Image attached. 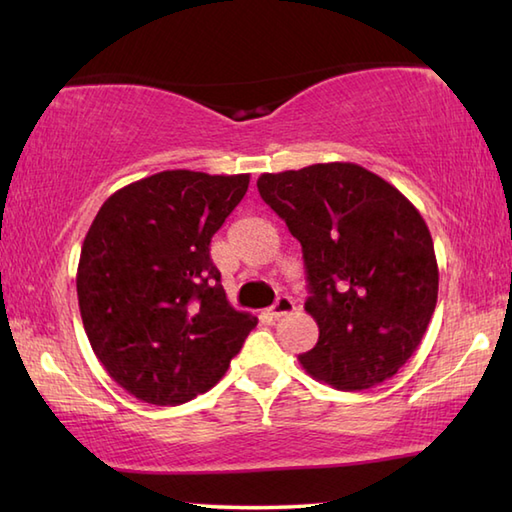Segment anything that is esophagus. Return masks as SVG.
I'll use <instances>...</instances> for the list:
<instances>
[{
  "label": "esophagus",
  "mask_w": 512,
  "mask_h": 512,
  "mask_svg": "<svg viewBox=\"0 0 512 512\" xmlns=\"http://www.w3.org/2000/svg\"><path fill=\"white\" fill-rule=\"evenodd\" d=\"M292 310H295V301L290 297H279L273 303V308H270V314H273L275 319H279V317H286V314H290Z\"/></svg>",
  "instance_id": "obj_1"
}]
</instances>
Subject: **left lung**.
<instances>
[{
	"label": "left lung",
	"instance_id": "obj_1",
	"mask_svg": "<svg viewBox=\"0 0 512 512\" xmlns=\"http://www.w3.org/2000/svg\"><path fill=\"white\" fill-rule=\"evenodd\" d=\"M257 189L301 244L306 312L319 325L303 369L345 391L394 376L438 301L433 239L416 206L352 162L264 173Z\"/></svg>",
	"mask_w": 512,
	"mask_h": 512
}]
</instances>
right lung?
<instances>
[{"label":"right lung","mask_w":512,"mask_h":512,"mask_svg":"<svg viewBox=\"0 0 512 512\" xmlns=\"http://www.w3.org/2000/svg\"><path fill=\"white\" fill-rule=\"evenodd\" d=\"M250 176L160 171L105 200L81 248L76 295L105 372L149 405L209 391L257 317L226 299L209 246Z\"/></svg>","instance_id":"right-lung-1"}]
</instances>
